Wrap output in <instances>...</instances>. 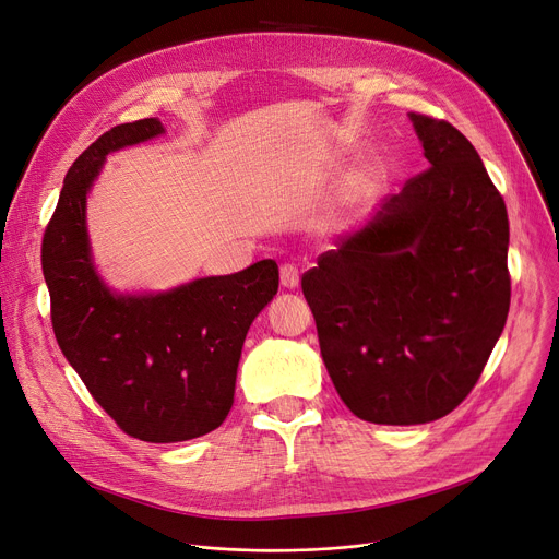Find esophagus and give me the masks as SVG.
<instances>
[{"mask_svg":"<svg viewBox=\"0 0 559 559\" xmlns=\"http://www.w3.org/2000/svg\"><path fill=\"white\" fill-rule=\"evenodd\" d=\"M299 283H301V276H299L297 264H292V262L281 264V285L287 289H295V287H299Z\"/></svg>","mask_w":559,"mask_h":559,"instance_id":"esophagus-1","label":"esophagus"}]
</instances>
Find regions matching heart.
Here are the masks:
<instances>
[{"label":"heart","instance_id":"obj_1","mask_svg":"<svg viewBox=\"0 0 559 559\" xmlns=\"http://www.w3.org/2000/svg\"><path fill=\"white\" fill-rule=\"evenodd\" d=\"M367 192H369V190H367V186H365V183H358L354 190H350V199H356V201H358V199L367 197Z\"/></svg>","mask_w":559,"mask_h":559}]
</instances>
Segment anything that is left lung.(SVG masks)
Wrapping results in <instances>:
<instances>
[{
	"mask_svg": "<svg viewBox=\"0 0 559 559\" xmlns=\"http://www.w3.org/2000/svg\"><path fill=\"white\" fill-rule=\"evenodd\" d=\"M428 169L304 274L321 358L356 417L442 419L474 390L510 310L501 192L453 124L409 112Z\"/></svg>",
	"mask_w": 559,
	"mask_h": 559,
	"instance_id": "8db88e82",
	"label": "left lung"
}]
</instances>
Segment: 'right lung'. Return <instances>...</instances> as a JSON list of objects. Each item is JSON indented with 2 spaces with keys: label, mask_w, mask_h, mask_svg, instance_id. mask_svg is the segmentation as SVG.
I'll return each instance as SVG.
<instances>
[{
  "label": "right lung",
  "mask_w": 559,
  "mask_h": 559,
  "mask_svg": "<svg viewBox=\"0 0 559 559\" xmlns=\"http://www.w3.org/2000/svg\"><path fill=\"white\" fill-rule=\"evenodd\" d=\"M160 133L156 117L112 127L74 160L43 238V274L56 342L87 392L127 435L171 444L226 419L247 331L278 292V264L146 295H117L102 281L87 192L108 154Z\"/></svg>",
  "instance_id": "add662e5"
}]
</instances>
